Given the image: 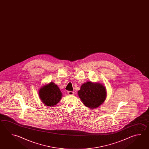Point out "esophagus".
I'll use <instances>...</instances> for the list:
<instances>
[{
    "mask_svg": "<svg viewBox=\"0 0 149 149\" xmlns=\"http://www.w3.org/2000/svg\"><path fill=\"white\" fill-rule=\"evenodd\" d=\"M68 93L69 95H74V92L73 91H68Z\"/></svg>",
    "mask_w": 149,
    "mask_h": 149,
    "instance_id": "34e87169",
    "label": "esophagus"
}]
</instances>
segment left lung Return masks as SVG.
Instances as JSON below:
<instances>
[{"label": "left lung", "instance_id": "left-lung-1", "mask_svg": "<svg viewBox=\"0 0 149 149\" xmlns=\"http://www.w3.org/2000/svg\"><path fill=\"white\" fill-rule=\"evenodd\" d=\"M78 95L86 107L96 109L105 101L107 90L104 85L100 83L87 81L81 85Z\"/></svg>", "mask_w": 149, "mask_h": 149}]
</instances>
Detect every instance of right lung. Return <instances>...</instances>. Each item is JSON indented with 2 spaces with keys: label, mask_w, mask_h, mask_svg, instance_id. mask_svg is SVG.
<instances>
[{
  "label": "right lung",
  "mask_w": 149,
  "mask_h": 149,
  "mask_svg": "<svg viewBox=\"0 0 149 149\" xmlns=\"http://www.w3.org/2000/svg\"><path fill=\"white\" fill-rule=\"evenodd\" d=\"M38 93L42 101L48 107H54L62 98L59 87L52 81L41 87Z\"/></svg>",
  "instance_id": "1"
}]
</instances>
